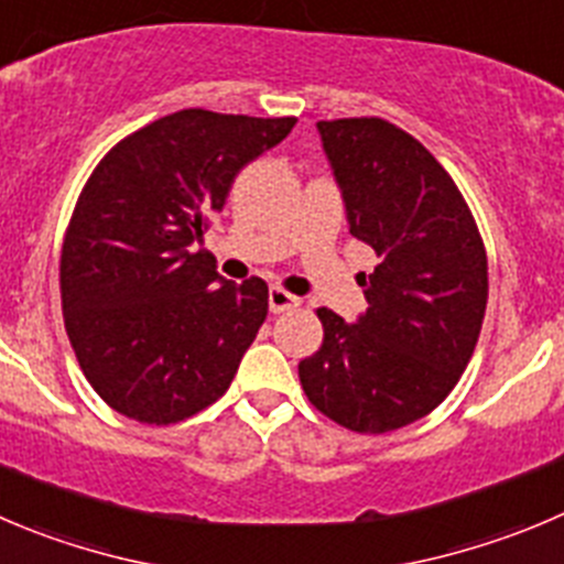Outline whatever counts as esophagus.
I'll use <instances>...</instances> for the list:
<instances>
[{
  "label": "esophagus",
  "mask_w": 564,
  "mask_h": 564,
  "mask_svg": "<svg viewBox=\"0 0 564 564\" xmlns=\"http://www.w3.org/2000/svg\"><path fill=\"white\" fill-rule=\"evenodd\" d=\"M299 304H302V299L288 293L285 288L273 285L271 291H268V307H271V313H288V310H296Z\"/></svg>",
  "instance_id": "obj_1"
}]
</instances>
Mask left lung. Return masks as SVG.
I'll return each mask as SVG.
<instances>
[{
    "instance_id": "1",
    "label": "left lung",
    "mask_w": 564,
    "mask_h": 564,
    "mask_svg": "<svg viewBox=\"0 0 564 564\" xmlns=\"http://www.w3.org/2000/svg\"><path fill=\"white\" fill-rule=\"evenodd\" d=\"M348 232L377 251L368 310L318 307L324 343L299 362L310 404L357 434H384L443 404L474 357L487 251L468 202L421 141L384 118L318 121Z\"/></svg>"
}]
</instances>
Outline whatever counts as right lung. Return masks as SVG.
Listing matches in <instances>:
<instances>
[{"label": "right lung", "instance_id": "add662e5", "mask_svg": "<svg viewBox=\"0 0 564 564\" xmlns=\"http://www.w3.org/2000/svg\"><path fill=\"white\" fill-rule=\"evenodd\" d=\"M293 124L187 107L118 141L88 176L63 238L61 299L107 406L169 426L227 393L268 315V285L224 282L196 240L238 171Z\"/></svg>", "mask_w": 564, "mask_h": 564}]
</instances>
